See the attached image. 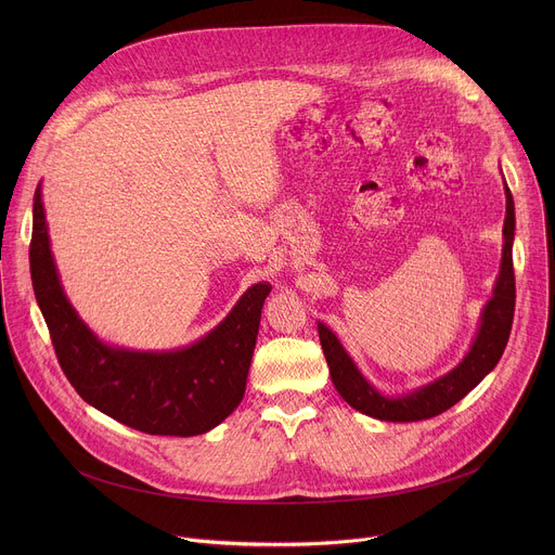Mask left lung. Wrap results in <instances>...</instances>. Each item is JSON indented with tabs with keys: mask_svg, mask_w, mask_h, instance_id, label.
<instances>
[{
	"mask_svg": "<svg viewBox=\"0 0 555 555\" xmlns=\"http://www.w3.org/2000/svg\"><path fill=\"white\" fill-rule=\"evenodd\" d=\"M507 197V215L503 225V261L501 272L494 285V294L488 300L483 313L479 334L474 338L465 358L446 375L437 377L435 382L406 392V395H382L375 390L364 375L358 371L336 334L319 323V336L323 345V353L327 358V366L332 373V382L340 398L353 406L356 411L382 420V422H422L441 415L456 402H461L465 395L477 386L501 360L514 321V305H516V281H514V261H512V244H514V197L505 184Z\"/></svg>",
	"mask_w": 555,
	"mask_h": 555,
	"instance_id": "left-lung-1",
	"label": "left lung"
}]
</instances>
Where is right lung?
<instances>
[{
    "mask_svg": "<svg viewBox=\"0 0 555 555\" xmlns=\"http://www.w3.org/2000/svg\"><path fill=\"white\" fill-rule=\"evenodd\" d=\"M30 274L65 377L101 413L146 435L193 437L242 404L270 283L248 287L210 334L184 349L149 353L109 347L78 319L61 287L41 186L33 204Z\"/></svg>",
    "mask_w": 555,
    "mask_h": 555,
    "instance_id": "add662e5",
    "label": "right lung"
}]
</instances>
